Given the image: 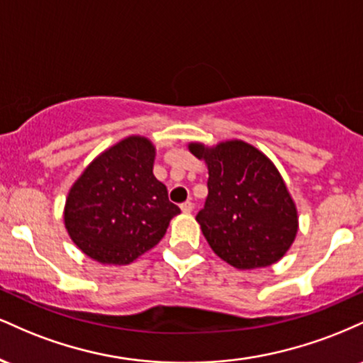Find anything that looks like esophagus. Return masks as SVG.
<instances>
[{
    "instance_id": "1",
    "label": "esophagus",
    "mask_w": 363,
    "mask_h": 363,
    "mask_svg": "<svg viewBox=\"0 0 363 363\" xmlns=\"http://www.w3.org/2000/svg\"><path fill=\"white\" fill-rule=\"evenodd\" d=\"M181 210H182V213L189 215L191 211H193V203H191V201H186V203H182V205H181Z\"/></svg>"
}]
</instances>
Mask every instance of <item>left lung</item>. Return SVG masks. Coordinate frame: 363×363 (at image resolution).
Listing matches in <instances>:
<instances>
[{
    "label": "left lung",
    "instance_id": "obj_1",
    "mask_svg": "<svg viewBox=\"0 0 363 363\" xmlns=\"http://www.w3.org/2000/svg\"><path fill=\"white\" fill-rule=\"evenodd\" d=\"M189 152L208 167V198L196 220L216 256L237 269L280 261L297 235L298 215L273 162L242 140L189 143Z\"/></svg>",
    "mask_w": 363,
    "mask_h": 363
}]
</instances>
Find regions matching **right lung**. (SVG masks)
<instances>
[{
  "label": "right lung",
  "mask_w": 363,
  "mask_h": 363,
  "mask_svg": "<svg viewBox=\"0 0 363 363\" xmlns=\"http://www.w3.org/2000/svg\"><path fill=\"white\" fill-rule=\"evenodd\" d=\"M155 147L128 136L102 152L69 189L65 227L77 247L102 264H129L160 242L181 213L153 176Z\"/></svg>",
  "instance_id": "right-lung-1"
}]
</instances>
